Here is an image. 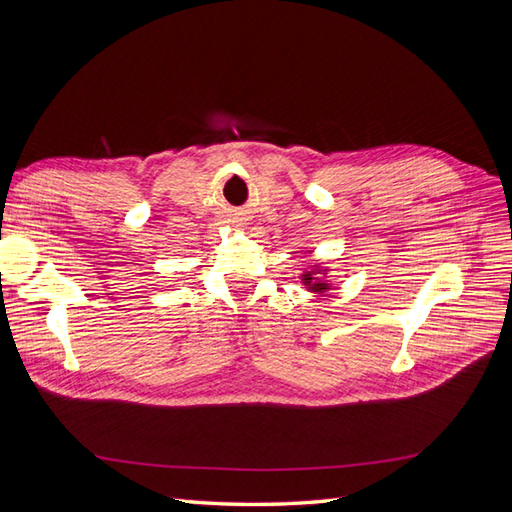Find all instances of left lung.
<instances>
[{
    "instance_id": "obj_1",
    "label": "left lung",
    "mask_w": 512,
    "mask_h": 512,
    "mask_svg": "<svg viewBox=\"0 0 512 512\" xmlns=\"http://www.w3.org/2000/svg\"><path fill=\"white\" fill-rule=\"evenodd\" d=\"M303 282H305L307 286H312V290H327V284H320V282L316 280V277H314L312 271L303 275Z\"/></svg>"
}]
</instances>
